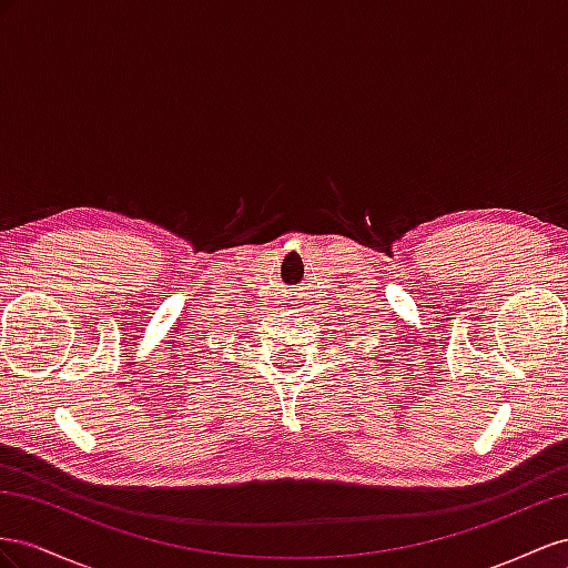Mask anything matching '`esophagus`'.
Instances as JSON below:
<instances>
[{"label": "esophagus", "mask_w": 568, "mask_h": 568, "mask_svg": "<svg viewBox=\"0 0 568 568\" xmlns=\"http://www.w3.org/2000/svg\"><path fill=\"white\" fill-rule=\"evenodd\" d=\"M293 300H295V302H290V304H302V300H297V297H293ZM300 312H302V310H300Z\"/></svg>", "instance_id": "esophagus-1"}]
</instances>
